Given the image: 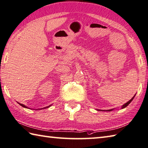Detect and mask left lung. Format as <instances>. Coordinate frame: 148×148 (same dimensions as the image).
I'll return each instance as SVG.
<instances>
[{"mask_svg": "<svg viewBox=\"0 0 148 148\" xmlns=\"http://www.w3.org/2000/svg\"><path fill=\"white\" fill-rule=\"evenodd\" d=\"M134 96L133 98H132V99H131V100H129L127 103H126L125 105H123L122 106V108H125V107H127V106L129 105V103H130L132 101H133V98H134ZM110 110H107V111H110Z\"/></svg>", "mask_w": 148, "mask_h": 148, "instance_id": "left-lung-1", "label": "left lung"}]
</instances>
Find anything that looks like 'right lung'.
<instances>
[{"instance_id": "right-lung-1", "label": "right lung", "mask_w": 148, "mask_h": 148, "mask_svg": "<svg viewBox=\"0 0 148 148\" xmlns=\"http://www.w3.org/2000/svg\"><path fill=\"white\" fill-rule=\"evenodd\" d=\"M19 104L21 105V106H22V107H25V108H27V107H26V106L25 105H23V104H21V103H19ZM50 106L51 105H49V107H45V108H48V107H50Z\"/></svg>"}]
</instances>
